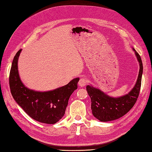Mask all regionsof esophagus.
Wrapping results in <instances>:
<instances>
[{"instance_id": "1", "label": "esophagus", "mask_w": 152, "mask_h": 152, "mask_svg": "<svg viewBox=\"0 0 152 152\" xmlns=\"http://www.w3.org/2000/svg\"><path fill=\"white\" fill-rule=\"evenodd\" d=\"M86 83H87V79L84 78V77H82L78 82V85L80 87H81V88L84 87L86 85Z\"/></svg>"}]
</instances>
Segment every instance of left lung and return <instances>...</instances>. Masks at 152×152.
I'll list each match as a JSON object with an SVG mask.
<instances>
[{
    "label": "left lung",
    "instance_id": "left-lung-1",
    "mask_svg": "<svg viewBox=\"0 0 152 152\" xmlns=\"http://www.w3.org/2000/svg\"><path fill=\"white\" fill-rule=\"evenodd\" d=\"M135 54L140 64V70L136 84L133 89L124 96L114 98L108 96L99 89L87 86L86 89L91 98L92 114L101 121H109L124 116L133 107L139 95L143 66L141 57L134 49Z\"/></svg>",
    "mask_w": 152,
    "mask_h": 152
}]
</instances>
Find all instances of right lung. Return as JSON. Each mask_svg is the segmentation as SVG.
<instances>
[{
    "instance_id": "right-lung-1",
    "label": "right lung",
    "mask_w": 152,
    "mask_h": 152,
    "mask_svg": "<svg viewBox=\"0 0 152 152\" xmlns=\"http://www.w3.org/2000/svg\"><path fill=\"white\" fill-rule=\"evenodd\" d=\"M19 50L13 59L9 76L12 95L23 110L34 120L54 124L63 118L70 95L78 88L76 78L61 88L46 92L35 91L27 88L19 78L18 61Z\"/></svg>"
}]
</instances>
